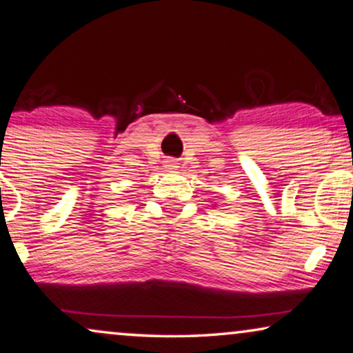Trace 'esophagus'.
Instances as JSON below:
<instances>
[{
	"instance_id": "1",
	"label": "esophagus",
	"mask_w": 353,
	"mask_h": 353,
	"mask_svg": "<svg viewBox=\"0 0 353 353\" xmlns=\"http://www.w3.org/2000/svg\"><path fill=\"white\" fill-rule=\"evenodd\" d=\"M168 166L171 168V169H172V168H177V166H176V161H172V159H169V161H168Z\"/></svg>"
}]
</instances>
